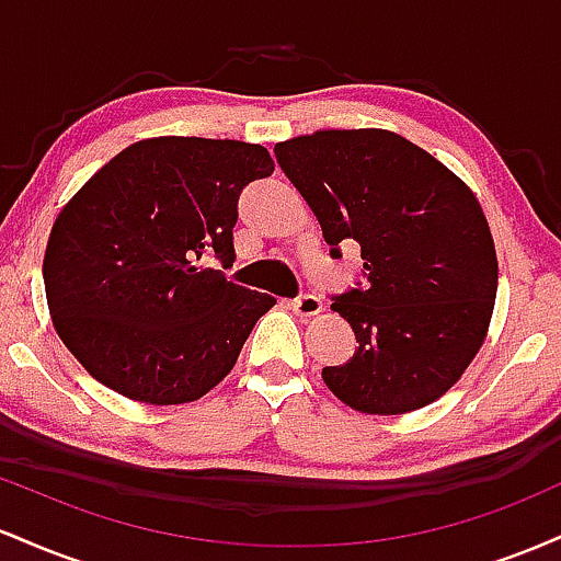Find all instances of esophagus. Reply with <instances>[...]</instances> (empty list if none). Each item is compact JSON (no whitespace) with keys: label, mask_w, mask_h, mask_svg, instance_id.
Listing matches in <instances>:
<instances>
[{"label":"esophagus","mask_w":561,"mask_h":561,"mask_svg":"<svg viewBox=\"0 0 561 561\" xmlns=\"http://www.w3.org/2000/svg\"><path fill=\"white\" fill-rule=\"evenodd\" d=\"M321 308H324V306H321V298H317V295H311V293H302L293 300V311L302 319L317 317V313H321Z\"/></svg>","instance_id":"esophagus-1"}]
</instances>
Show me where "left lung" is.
I'll use <instances>...</instances> for the list:
<instances>
[{
	"mask_svg": "<svg viewBox=\"0 0 561 561\" xmlns=\"http://www.w3.org/2000/svg\"><path fill=\"white\" fill-rule=\"evenodd\" d=\"M276 163L319 218L332 259L362 244V279L332 295L356 353L327 388L364 414H405L456 382L491 324L499 261L478 197L440 160L385 128H319Z\"/></svg>",
	"mask_w": 561,
	"mask_h": 561,
	"instance_id": "8db88e82",
	"label": "left lung"
}]
</instances>
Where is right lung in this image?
<instances>
[{
  "label": "right lung",
  "mask_w": 561,
  "mask_h": 561,
  "mask_svg": "<svg viewBox=\"0 0 561 561\" xmlns=\"http://www.w3.org/2000/svg\"><path fill=\"white\" fill-rule=\"evenodd\" d=\"M274 173L266 147L158 137L126 147L57 216L44 253L49 313L96 382L131 401L203 398L276 298L234 285L242 190Z\"/></svg>",
  "instance_id": "obj_1"
}]
</instances>
